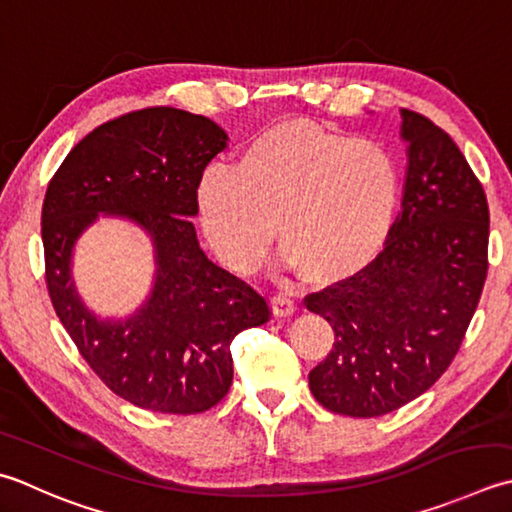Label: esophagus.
<instances>
[{
  "mask_svg": "<svg viewBox=\"0 0 512 512\" xmlns=\"http://www.w3.org/2000/svg\"><path fill=\"white\" fill-rule=\"evenodd\" d=\"M270 310L275 317H290L295 313V302L286 295H275L270 297Z\"/></svg>",
  "mask_w": 512,
  "mask_h": 512,
  "instance_id": "1",
  "label": "esophagus"
}]
</instances>
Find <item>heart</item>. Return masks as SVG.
<instances>
[{
	"mask_svg": "<svg viewBox=\"0 0 512 512\" xmlns=\"http://www.w3.org/2000/svg\"><path fill=\"white\" fill-rule=\"evenodd\" d=\"M399 166L384 146L313 122L255 135L233 170L208 168L197 206L210 248L246 275L273 244L315 288L344 284L382 253L399 202Z\"/></svg>",
	"mask_w": 512,
	"mask_h": 512,
	"instance_id": "b5f03b06",
	"label": "heart"
}]
</instances>
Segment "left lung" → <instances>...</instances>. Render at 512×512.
Returning <instances> with one entry per match:
<instances>
[{"label": "left lung", "instance_id": "8db88e82", "mask_svg": "<svg viewBox=\"0 0 512 512\" xmlns=\"http://www.w3.org/2000/svg\"><path fill=\"white\" fill-rule=\"evenodd\" d=\"M408 168L382 253L344 284L308 295L335 330L308 375L330 413L379 417L433 386L453 362L488 273V202L448 133L402 108Z\"/></svg>", "mask_w": 512, "mask_h": 512}]
</instances>
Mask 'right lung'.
<instances>
[{"label": "right lung", "instance_id": "obj_1", "mask_svg": "<svg viewBox=\"0 0 512 512\" xmlns=\"http://www.w3.org/2000/svg\"><path fill=\"white\" fill-rule=\"evenodd\" d=\"M228 144L213 119L155 106L88 133L50 179L42 208L46 286L59 322L95 375L126 402L195 415L233 384L230 342L268 322L266 299L210 262L195 226L197 186ZM99 212L144 227L156 284L128 320H99L74 290L72 248Z\"/></svg>", "mask_w": 512, "mask_h": 512}]
</instances>
